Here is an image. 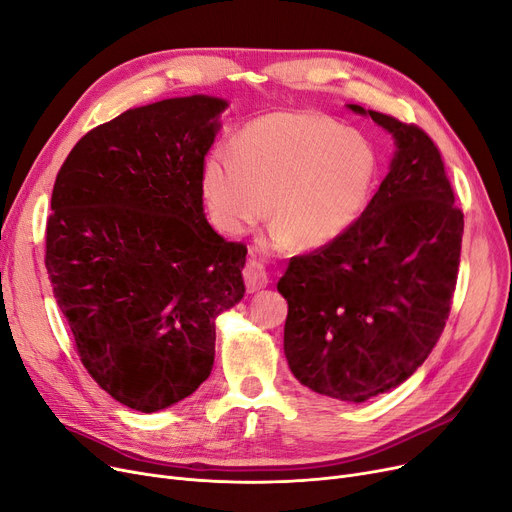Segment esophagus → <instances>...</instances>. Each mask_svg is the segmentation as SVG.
I'll use <instances>...</instances> for the list:
<instances>
[{
	"label": "esophagus",
	"instance_id": "1",
	"mask_svg": "<svg viewBox=\"0 0 512 512\" xmlns=\"http://www.w3.org/2000/svg\"><path fill=\"white\" fill-rule=\"evenodd\" d=\"M242 278H244V286H247V291L255 293V291H259V288L268 286L270 272L259 261H247V265H244V270H242Z\"/></svg>",
	"mask_w": 512,
	"mask_h": 512
}]
</instances>
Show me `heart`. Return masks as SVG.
Returning <instances> with one entry per match:
<instances>
[{
  "label": "heart",
  "instance_id": "heart-1",
  "mask_svg": "<svg viewBox=\"0 0 512 512\" xmlns=\"http://www.w3.org/2000/svg\"><path fill=\"white\" fill-rule=\"evenodd\" d=\"M374 175L376 154L358 131L316 113H282L249 123L228 152H215L203 190L224 232L244 234L270 213L278 244L318 249L360 217Z\"/></svg>",
  "mask_w": 512,
  "mask_h": 512
}]
</instances>
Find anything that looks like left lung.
Returning <instances> with one entry per match:
<instances>
[{"instance_id":"8db88e82","label":"left lung","mask_w":512,"mask_h":512,"mask_svg":"<svg viewBox=\"0 0 512 512\" xmlns=\"http://www.w3.org/2000/svg\"><path fill=\"white\" fill-rule=\"evenodd\" d=\"M368 115L397 142L391 171L339 238L293 257L278 282L297 381L355 404L404 383L429 358L450 316L464 230L429 133Z\"/></svg>"}]
</instances>
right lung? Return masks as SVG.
<instances>
[{
    "label": "right lung",
    "mask_w": 512,
    "mask_h": 512,
    "mask_svg": "<svg viewBox=\"0 0 512 512\" xmlns=\"http://www.w3.org/2000/svg\"><path fill=\"white\" fill-rule=\"evenodd\" d=\"M211 96L127 110L62 163L46 268L81 364L119 404L157 412L201 387L215 318L244 295L247 247L203 213L217 115Z\"/></svg>",
    "instance_id": "1"
}]
</instances>
